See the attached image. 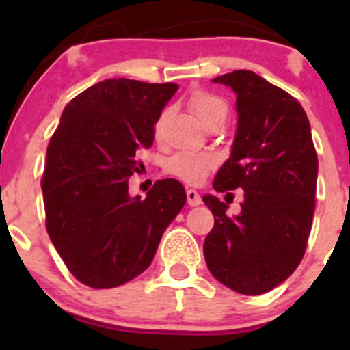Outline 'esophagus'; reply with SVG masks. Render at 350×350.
<instances>
[{
  "instance_id": "esophagus-1",
  "label": "esophagus",
  "mask_w": 350,
  "mask_h": 350,
  "mask_svg": "<svg viewBox=\"0 0 350 350\" xmlns=\"http://www.w3.org/2000/svg\"><path fill=\"white\" fill-rule=\"evenodd\" d=\"M186 196H187V204L191 207H198L200 206V202H202V200H200V196L194 191V189H187Z\"/></svg>"
}]
</instances>
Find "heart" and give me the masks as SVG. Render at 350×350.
Wrapping results in <instances>:
<instances>
[{
  "instance_id": "obj_1",
  "label": "heart",
  "mask_w": 350,
  "mask_h": 350,
  "mask_svg": "<svg viewBox=\"0 0 350 350\" xmlns=\"http://www.w3.org/2000/svg\"><path fill=\"white\" fill-rule=\"evenodd\" d=\"M189 107L198 115V118L204 124H208L215 118H227L228 105L224 98L217 97L207 90H196L189 97ZM167 116V110H164L154 123L156 136L161 135L164 118ZM215 158L211 154H196V152H178L167 163V172L174 178L187 184H200L204 178L215 167Z\"/></svg>"
}]
</instances>
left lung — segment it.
I'll list each match as a JSON object with an SVG mask.
<instances>
[{
	"instance_id": "1",
	"label": "left lung",
	"mask_w": 350,
	"mask_h": 350,
	"mask_svg": "<svg viewBox=\"0 0 350 350\" xmlns=\"http://www.w3.org/2000/svg\"><path fill=\"white\" fill-rule=\"evenodd\" d=\"M237 94L239 124L230 158L214 189H243L242 212L206 196L214 228L204 240L212 275L242 295H263L298 268L316 204L317 154L306 111L293 95L252 70L215 77Z\"/></svg>"
}]
</instances>
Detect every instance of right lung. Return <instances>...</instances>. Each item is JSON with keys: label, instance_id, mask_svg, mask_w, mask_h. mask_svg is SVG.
<instances>
[{"label": "right lung", "instance_id": "right-lung-1", "mask_svg": "<svg viewBox=\"0 0 350 350\" xmlns=\"http://www.w3.org/2000/svg\"><path fill=\"white\" fill-rule=\"evenodd\" d=\"M178 83L107 79L64 108L42 172L46 228L67 270L85 286L116 288L150 267L163 232L186 204L176 179L156 180L146 199L128 179L144 164L154 123Z\"/></svg>", "mask_w": 350, "mask_h": 350}]
</instances>
